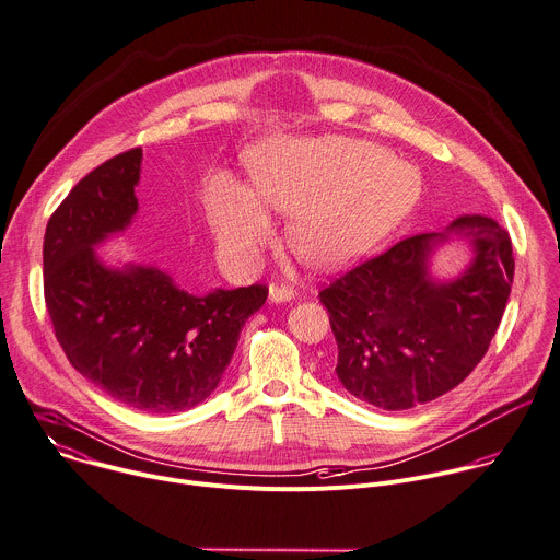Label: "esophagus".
<instances>
[{"label": "esophagus", "mask_w": 560, "mask_h": 560, "mask_svg": "<svg viewBox=\"0 0 560 560\" xmlns=\"http://www.w3.org/2000/svg\"><path fill=\"white\" fill-rule=\"evenodd\" d=\"M294 296H296L294 285L283 283V281H272V283H270V301H275V303H285V301H292Z\"/></svg>", "instance_id": "obj_1"}]
</instances>
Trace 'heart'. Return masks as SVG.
<instances>
[{"instance_id":"1","label":"heart","mask_w":560,"mask_h":560,"mask_svg":"<svg viewBox=\"0 0 560 560\" xmlns=\"http://www.w3.org/2000/svg\"><path fill=\"white\" fill-rule=\"evenodd\" d=\"M248 168L250 194L218 177L207 196L211 231L240 266L253 264L272 235L261 206L290 215L285 242L299 259L334 270L389 237L422 194L418 168L345 136L264 142L250 151Z\"/></svg>"}]
</instances>
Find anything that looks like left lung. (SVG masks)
<instances>
[{
	"label": "left lung",
	"instance_id": "8db88e82",
	"mask_svg": "<svg viewBox=\"0 0 560 560\" xmlns=\"http://www.w3.org/2000/svg\"><path fill=\"white\" fill-rule=\"evenodd\" d=\"M448 231L470 240L475 259L446 283L427 272L448 233L394 244L318 292L338 345L336 378L385 411L431 402L457 387L486 355L514 277L512 242L494 220L457 218Z\"/></svg>",
	"mask_w": 560,
	"mask_h": 560
}]
</instances>
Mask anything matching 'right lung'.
Listing matches in <instances>:
<instances>
[{
	"mask_svg": "<svg viewBox=\"0 0 560 560\" xmlns=\"http://www.w3.org/2000/svg\"><path fill=\"white\" fill-rule=\"evenodd\" d=\"M140 160V147L109 158L52 213L44 237V296L55 336L79 374L122 405L173 413L213 394L268 288L194 296L155 268H105L94 246L136 215Z\"/></svg>",
	"mask_w": 560,
	"mask_h": 560,
	"instance_id": "add662e5",
	"label": "right lung"
}]
</instances>
